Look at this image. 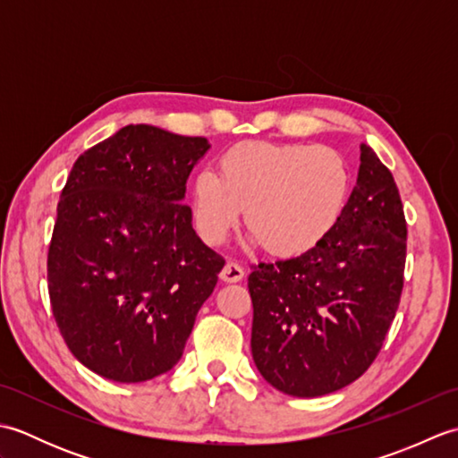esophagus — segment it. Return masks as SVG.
<instances>
[{
  "label": "esophagus",
  "mask_w": 458,
  "mask_h": 458,
  "mask_svg": "<svg viewBox=\"0 0 458 458\" xmlns=\"http://www.w3.org/2000/svg\"><path fill=\"white\" fill-rule=\"evenodd\" d=\"M220 279L226 281V284H236V281L244 279V267L236 264V261H228L220 271Z\"/></svg>",
  "instance_id": "1"
}]
</instances>
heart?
I'll return each instance as SVG.
<instances>
[{"instance_id": "b5f03b06", "label": "heart", "mask_w": 458, "mask_h": 458, "mask_svg": "<svg viewBox=\"0 0 458 458\" xmlns=\"http://www.w3.org/2000/svg\"><path fill=\"white\" fill-rule=\"evenodd\" d=\"M192 218L200 238L218 246L246 208L256 242L281 258L303 256L330 236L350 197V171L327 145L244 141L220 157L218 174L192 181Z\"/></svg>"}]
</instances>
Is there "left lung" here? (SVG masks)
Segmentation results:
<instances>
[{
	"label": "left lung",
	"mask_w": 458,
	"mask_h": 458,
	"mask_svg": "<svg viewBox=\"0 0 458 458\" xmlns=\"http://www.w3.org/2000/svg\"><path fill=\"white\" fill-rule=\"evenodd\" d=\"M407 226L390 169L360 145L356 187L330 236L248 277L251 356L267 384L295 397L343 390L374 362L403 289Z\"/></svg>",
	"instance_id": "obj_1"
}]
</instances>
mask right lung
Returning <instances> with one entry per match:
<instances>
[{"instance_id": "1", "label": "right lung", "mask_w": 458, "mask_h": 458, "mask_svg": "<svg viewBox=\"0 0 458 458\" xmlns=\"http://www.w3.org/2000/svg\"><path fill=\"white\" fill-rule=\"evenodd\" d=\"M207 138L125 125L76 159L56 207L47 277L74 358L138 384L179 362L224 258L182 204Z\"/></svg>"}]
</instances>
